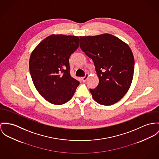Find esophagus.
Returning a JSON list of instances; mask_svg holds the SVG:
<instances>
[{
	"label": "esophagus",
	"mask_w": 159,
	"mask_h": 159,
	"mask_svg": "<svg viewBox=\"0 0 159 159\" xmlns=\"http://www.w3.org/2000/svg\"><path fill=\"white\" fill-rule=\"evenodd\" d=\"M88 77H89V74H86L85 76L82 78V81H83L84 82H85L86 81V80L88 79Z\"/></svg>",
	"instance_id": "obj_1"
}]
</instances>
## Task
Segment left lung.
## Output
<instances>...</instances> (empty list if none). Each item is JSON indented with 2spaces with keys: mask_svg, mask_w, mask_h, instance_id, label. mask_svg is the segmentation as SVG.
Here are the masks:
<instances>
[{
  "mask_svg": "<svg viewBox=\"0 0 159 159\" xmlns=\"http://www.w3.org/2000/svg\"><path fill=\"white\" fill-rule=\"evenodd\" d=\"M80 48L94 63L99 83L90 89L98 103L109 106L119 102L131 85L134 59L128 45L110 34L80 36Z\"/></svg>",
  "mask_w": 159,
  "mask_h": 159,
  "instance_id": "1",
  "label": "left lung"
}]
</instances>
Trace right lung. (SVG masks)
I'll return each instance as SVG.
<instances>
[{
	"label": "right lung",
	"mask_w": 159,
	"mask_h": 159,
	"mask_svg": "<svg viewBox=\"0 0 159 159\" xmlns=\"http://www.w3.org/2000/svg\"><path fill=\"white\" fill-rule=\"evenodd\" d=\"M80 39L52 34L33 51L29 61L31 76L39 93L49 103L62 105L73 98L79 82L70 75L69 58Z\"/></svg>",
	"instance_id": "obj_1"
}]
</instances>
